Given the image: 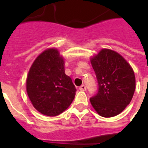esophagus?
<instances>
[{"mask_svg": "<svg viewBox=\"0 0 148 148\" xmlns=\"http://www.w3.org/2000/svg\"><path fill=\"white\" fill-rule=\"evenodd\" d=\"M79 90H86V86L84 85V84H83V85H81L80 88H79Z\"/></svg>", "mask_w": 148, "mask_h": 148, "instance_id": "esophagus-1", "label": "esophagus"}]
</instances>
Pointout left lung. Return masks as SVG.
<instances>
[{"label":"left lung","instance_id":"obj_1","mask_svg":"<svg viewBox=\"0 0 148 148\" xmlns=\"http://www.w3.org/2000/svg\"><path fill=\"white\" fill-rule=\"evenodd\" d=\"M97 80V93L90 101L99 115L114 117L131 102L135 90V76L131 65L114 51L101 50L91 59Z\"/></svg>","mask_w":148,"mask_h":148}]
</instances>
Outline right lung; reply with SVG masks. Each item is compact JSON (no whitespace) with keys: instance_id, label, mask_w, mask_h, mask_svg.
I'll return each mask as SVG.
<instances>
[{"instance_id":"1","label":"right lung","mask_w":148,"mask_h":148,"mask_svg":"<svg viewBox=\"0 0 148 148\" xmlns=\"http://www.w3.org/2000/svg\"><path fill=\"white\" fill-rule=\"evenodd\" d=\"M58 50L48 49L36 58L27 78V92L36 110L53 117L64 112L75 97L76 88L65 74Z\"/></svg>"}]
</instances>
